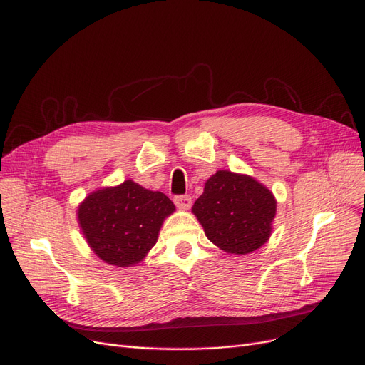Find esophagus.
<instances>
[{
    "label": "esophagus",
    "instance_id": "1",
    "mask_svg": "<svg viewBox=\"0 0 365 365\" xmlns=\"http://www.w3.org/2000/svg\"><path fill=\"white\" fill-rule=\"evenodd\" d=\"M173 201H175V204L179 208H183V210H187L190 205H192V198L189 195H176Z\"/></svg>",
    "mask_w": 365,
    "mask_h": 365
}]
</instances>
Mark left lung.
<instances>
[{"mask_svg": "<svg viewBox=\"0 0 365 365\" xmlns=\"http://www.w3.org/2000/svg\"><path fill=\"white\" fill-rule=\"evenodd\" d=\"M192 212L213 244L227 253L247 255L269 238L277 202L255 179L220 170L205 182Z\"/></svg>", "mask_w": 365, "mask_h": 365, "instance_id": "1", "label": "left lung"}]
</instances>
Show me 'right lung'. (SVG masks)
Instances as JSON below:
<instances>
[{
	"label": "right lung",
	"mask_w": 365,
	"mask_h": 365,
	"mask_svg": "<svg viewBox=\"0 0 365 365\" xmlns=\"http://www.w3.org/2000/svg\"><path fill=\"white\" fill-rule=\"evenodd\" d=\"M175 204L131 180L93 192L80 205L78 220L87 242L102 260L115 266L140 262L155 245L164 217Z\"/></svg>",
	"instance_id": "right-lung-1"
}]
</instances>
